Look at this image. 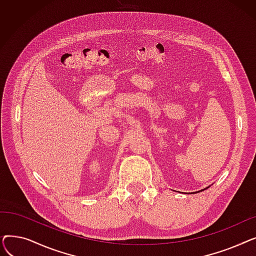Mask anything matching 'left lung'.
<instances>
[{"mask_svg":"<svg viewBox=\"0 0 256 256\" xmlns=\"http://www.w3.org/2000/svg\"><path fill=\"white\" fill-rule=\"evenodd\" d=\"M204 190H206V189H204ZM204 190H201V191H204Z\"/></svg>","mask_w":256,"mask_h":256,"instance_id":"8db88e82","label":"left lung"}]
</instances>
